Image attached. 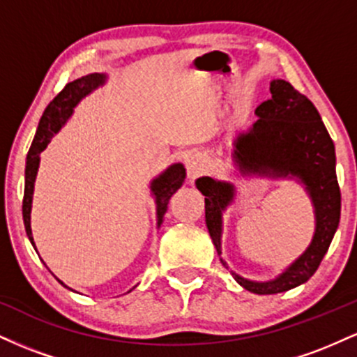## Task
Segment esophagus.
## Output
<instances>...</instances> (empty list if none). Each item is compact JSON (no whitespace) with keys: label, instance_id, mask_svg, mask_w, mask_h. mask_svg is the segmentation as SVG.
Masks as SVG:
<instances>
[{"label":"esophagus","instance_id":"esophagus-1","mask_svg":"<svg viewBox=\"0 0 357 357\" xmlns=\"http://www.w3.org/2000/svg\"><path fill=\"white\" fill-rule=\"evenodd\" d=\"M208 166H210V161L206 159V155L203 154H192L186 159V171H188V178L190 179H196L198 176H202L203 173H206Z\"/></svg>","mask_w":357,"mask_h":357}]
</instances>
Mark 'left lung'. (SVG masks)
<instances>
[{
  "instance_id": "8db88e82",
  "label": "left lung",
  "mask_w": 357,
  "mask_h": 357,
  "mask_svg": "<svg viewBox=\"0 0 357 357\" xmlns=\"http://www.w3.org/2000/svg\"><path fill=\"white\" fill-rule=\"evenodd\" d=\"M270 93L272 97L257 107L252 129L236 137L233 158L243 173L301 179L315 208V235L304 255L275 280L260 284L233 273L241 287L260 296L285 292L309 280L329 250L341 218L334 142L317 109L285 80H273ZM196 186L204 195L206 227L220 255L221 211L231 203L235 188L211 178H199Z\"/></svg>"
}]
</instances>
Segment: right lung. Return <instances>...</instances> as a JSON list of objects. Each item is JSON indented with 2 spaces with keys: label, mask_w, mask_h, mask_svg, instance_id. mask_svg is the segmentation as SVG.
Segmentation results:
<instances>
[{
  "label": "right lung",
  "mask_w": 357,
  "mask_h": 357,
  "mask_svg": "<svg viewBox=\"0 0 357 357\" xmlns=\"http://www.w3.org/2000/svg\"><path fill=\"white\" fill-rule=\"evenodd\" d=\"M105 82V75L102 73H90V75L82 77L65 85L59 96L53 99L50 104L45 109L42 119H40L38 129H36L35 139L31 142L30 151L26 155V169H24V195H23V223L24 230H26L28 238H30L31 245L33 243V236H31V227H30V211H31V198H33V186L36 171H38L40 162V153L48 146L53 134L60 130V127L65 124L68 117H70L73 107L79 104L80 99H84L87 93L92 92ZM186 178V169L183 165H174L162 173L159 178H155L151 190H153L155 196V203H158V225H161L162 216L167 210V203H169L171 196L181 188ZM63 285V282H60ZM67 287V285H65Z\"/></svg>",
  "instance_id": "obj_1"
}]
</instances>
